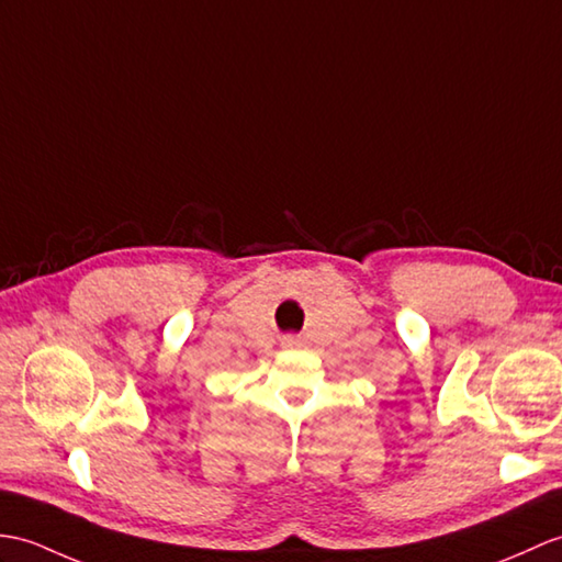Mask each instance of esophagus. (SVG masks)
Returning a JSON list of instances; mask_svg holds the SVG:
<instances>
[{"label":"esophagus","mask_w":562,"mask_h":562,"mask_svg":"<svg viewBox=\"0 0 562 562\" xmlns=\"http://www.w3.org/2000/svg\"><path fill=\"white\" fill-rule=\"evenodd\" d=\"M280 347H282V349H294V347H299V337H294V335H286V337H282Z\"/></svg>","instance_id":"34e87169"}]
</instances>
